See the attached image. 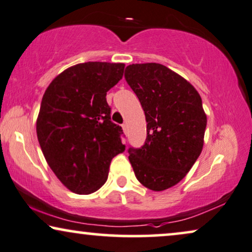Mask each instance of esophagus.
Returning <instances> with one entry per match:
<instances>
[{"label":"esophagus","mask_w":252,"mask_h":252,"mask_svg":"<svg viewBox=\"0 0 252 252\" xmlns=\"http://www.w3.org/2000/svg\"><path fill=\"white\" fill-rule=\"evenodd\" d=\"M122 129H123V132H124V133L128 132V126H126V123L122 124Z\"/></svg>","instance_id":"esophagus-1"}]
</instances>
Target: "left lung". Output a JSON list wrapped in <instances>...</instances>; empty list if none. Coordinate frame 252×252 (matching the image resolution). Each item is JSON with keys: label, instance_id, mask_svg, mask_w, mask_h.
<instances>
[{"label": "left lung", "instance_id": "left-lung-1", "mask_svg": "<svg viewBox=\"0 0 252 252\" xmlns=\"http://www.w3.org/2000/svg\"><path fill=\"white\" fill-rule=\"evenodd\" d=\"M146 119V142L129 149L137 180L153 191L182 181L203 150L206 114L197 90L160 63H136L124 73Z\"/></svg>", "mask_w": 252, "mask_h": 252}]
</instances>
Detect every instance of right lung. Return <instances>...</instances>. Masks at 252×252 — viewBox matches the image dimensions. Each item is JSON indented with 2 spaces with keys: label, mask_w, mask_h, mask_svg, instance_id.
Wrapping results in <instances>:
<instances>
[{
  "label": "right lung",
  "mask_w": 252,
  "mask_h": 252,
  "mask_svg": "<svg viewBox=\"0 0 252 252\" xmlns=\"http://www.w3.org/2000/svg\"><path fill=\"white\" fill-rule=\"evenodd\" d=\"M124 63L85 62L59 73L46 89L36 119L43 157L65 188L99 190L110 161L124 152L121 126L110 121L107 92L122 79Z\"/></svg>",
  "instance_id": "add662e5"
}]
</instances>
